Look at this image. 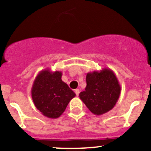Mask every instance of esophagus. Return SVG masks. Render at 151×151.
Returning <instances> with one entry per match:
<instances>
[{
  "mask_svg": "<svg viewBox=\"0 0 151 151\" xmlns=\"http://www.w3.org/2000/svg\"><path fill=\"white\" fill-rule=\"evenodd\" d=\"M74 91H75V93H76V95H77V96H79V89H76L75 90H74Z\"/></svg>",
  "mask_w": 151,
  "mask_h": 151,
  "instance_id": "34e87169",
  "label": "esophagus"
}]
</instances>
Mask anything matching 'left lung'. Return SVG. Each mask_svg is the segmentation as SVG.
Instances as JSON below:
<instances>
[{"mask_svg": "<svg viewBox=\"0 0 151 151\" xmlns=\"http://www.w3.org/2000/svg\"><path fill=\"white\" fill-rule=\"evenodd\" d=\"M86 81L85 91L79 96L90 111L99 116L111 110L121 93V86L113 71L104 68L88 72Z\"/></svg>", "mask_w": 151, "mask_h": 151, "instance_id": "8db88e82", "label": "left lung"}]
</instances>
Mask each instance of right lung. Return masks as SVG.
Wrapping results in <instances>:
<instances>
[{
  "label": "right lung",
  "mask_w": 151,
  "mask_h": 151,
  "mask_svg": "<svg viewBox=\"0 0 151 151\" xmlns=\"http://www.w3.org/2000/svg\"><path fill=\"white\" fill-rule=\"evenodd\" d=\"M60 71L49 69L39 72L35 79L31 95L34 104L45 116L50 119L60 117L75 93L62 80Z\"/></svg>",
  "instance_id": "obj_1"
}]
</instances>
